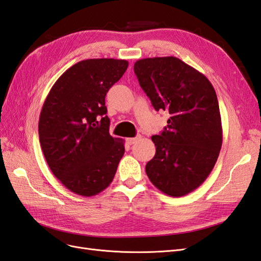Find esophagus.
<instances>
[{"instance_id": "1", "label": "esophagus", "mask_w": 261, "mask_h": 261, "mask_svg": "<svg viewBox=\"0 0 261 261\" xmlns=\"http://www.w3.org/2000/svg\"><path fill=\"white\" fill-rule=\"evenodd\" d=\"M137 140H138V138H128V139H125V141H126V143H128V144L132 145L133 143H136Z\"/></svg>"}]
</instances>
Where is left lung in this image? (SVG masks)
Segmentation results:
<instances>
[{"mask_svg":"<svg viewBox=\"0 0 261 261\" xmlns=\"http://www.w3.org/2000/svg\"><path fill=\"white\" fill-rule=\"evenodd\" d=\"M133 69L154 109L171 115L161 135L151 138L156 151L146 175L164 194L184 196L210 175L222 148L215 89L202 72L173 56L140 59Z\"/></svg>","mask_w":261,"mask_h":261,"instance_id":"1","label":"left lung"}]
</instances>
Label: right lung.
Segmentation results:
<instances>
[{"mask_svg": "<svg viewBox=\"0 0 261 261\" xmlns=\"http://www.w3.org/2000/svg\"><path fill=\"white\" fill-rule=\"evenodd\" d=\"M124 59H86L51 87L39 116L38 136L50 171L75 194L93 196L108 188L124 153L109 133L105 98L122 77Z\"/></svg>", "mask_w": 261, "mask_h": 261, "instance_id": "add662e5", "label": "right lung"}]
</instances>
